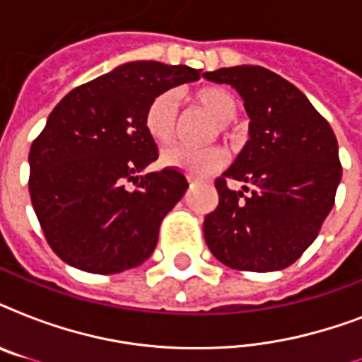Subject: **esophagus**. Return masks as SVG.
I'll return each instance as SVG.
<instances>
[{"instance_id": "1", "label": "esophagus", "mask_w": 362, "mask_h": 362, "mask_svg": "<svg viewBox=\"0 0 362 362\" xmlns=\"http://www.w3.org/2000/svg\"><path fill=\"white\" fill-rule=\"evenodd\" d=\"M187 182H189V184L193 186V184H201L203 180H201V178H199V176H195V175H187Z\"/></svg>"}]
</instances>
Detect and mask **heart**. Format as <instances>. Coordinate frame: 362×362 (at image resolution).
Returning a JSON list of instances; mask_svg holds the SVG:
<instances>
[{"label":"heart","mask_w":362,"mask_h":362,"mask_svg":"<svg viewBox=\"0 0 362 362\" xmlns=\"http://www.w3.org/2000/svg\"><path fill=\"white\" fill-rule=\"evenodd\" d=\"M193 103L218 122V129L223 135H229L231 124L238 112L237 99L231 93L218 86H204L193 93ZM180 127V101L175 92H163L150 101L144 112V129L148 136L159 146H167L175 141ZM167 167L186 170L189 175L204 176L214 173L226 163V153L220 148H195V146H173L167 148L161 156Z\"/></svg>","instance_id":"b5f03b06"}]
</instances>
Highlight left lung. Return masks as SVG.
<instances>
[{"mask_svg": "<svg viewBox=\"0 0 362 362\" xmlns=\"http://www.w3.org/2000/svg\"><path fill=\"white\" fill-rule=\"evenodd\" d=\"M203 76L235 88L250 116V141L216 180L220 204L204 218V240L231 269H286L315 240L334 204L342 178L334 131L298 88L264 67ZM227 177L243 182L240 192L226 187Z\"/></svg>", "mask_w": 362, "mask_h": 362, "instance_id": "8db88e82", "label": "left lung"}]
</instances>
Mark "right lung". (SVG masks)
I'll return each mask as SVG.
<instances>
[{
	"label": "right lung",
	"mask_w": 362,
	"mask_h": 362,
	"mask_svg": "<svg viewBox=\"0 0 362 362\" xmlns=\"http://www.w3.org/2000/svg\"><path fill=\"white\" fill-rule=\"evenodd\" d=\"M199 76L187 65L129 62L71 90L50 112L30 150V197L65 263L116 274L152 255L187 180L176 169L142 175L158 159L144 112L156 95Z\"/></svg>",
	"instance_id": "right-lung-1"
}]
</instances>
